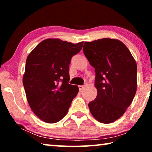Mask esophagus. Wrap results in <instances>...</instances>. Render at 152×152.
<instances>
[{"label":"esophagus","instance_id":"esophagus-1","mask_svg":"<svg viewBox=\"0 0 152 152\" xmlns=\"http://www.w3.org/2000/svg\"><path fill=\"white\" fill-rule=\"evenodd\" d=\"M84 86H84V85H82V86H78L79 91H81L84 88Z\"/></svg>","mask_w":152,"mask_h":152}]
</instances>
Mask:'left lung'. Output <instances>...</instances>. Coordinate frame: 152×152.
<instances>
[{
	"label": "left lung",
	"mask_w": 152,
	"mask_h": 152,
	"mask_svg": "<svg viewBox=\"0 0 152 152\" xmlns=\"http://www.w3.org/2000/svg\"><path fill=\"white\" fill-rule=\"evenodd\" d=\"M83 51L96 77L97 96L88 104L98 121L110 123L124 114L137 91V64L124 43L103 38L84 43Z\"/></svg>",
	"instance_id": "1"
}]
</instances>
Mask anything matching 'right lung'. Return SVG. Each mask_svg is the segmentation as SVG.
<instances>
[{"label": "right lung", "instance_id": "1", "mask_svg": "<svg viewBox=\"0 0 152 152\" xmlns=\"http://www.w3.org/2000/svg\"><path fill=\"white\" fill-rule=\"evenodd\" d=\"M83 43L50 38L27 56L23 83L30 108L43 121H60L78 94V86L68 84L69 65Z\"/></svg>", "mask_w": 152, "mask_h": 152}]
</instances>
